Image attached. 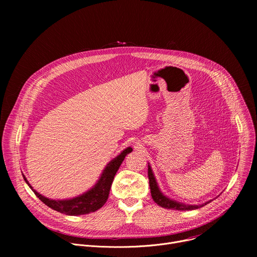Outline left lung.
<instances>
[{"label":"left lung","mask_w":257,"mask_h":257,"mask_svg":"<svg viewBox=\"0 0 257 257\" xmlns=\"http://www.w3.org/2000/svg\"><path fill=\"white\" fill-rule=\"evenodd\" d=\"M148 177H149L151 196H152L155 203H157L161 207H165L168 209H177V210H193V209L200 208L202 206L206 205L207 203H209V202H207V203L202 204V205H185L182 203H178V202H176V201L170 200L169 198L165 197L163 194L160 193L150 166H148Z\"/></svg>","instance_id":"8db88e82"}]
</instances>
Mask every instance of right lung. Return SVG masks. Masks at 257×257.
Here are the masks:
<instances>
[{"label":"right lung","instance_id":"1","mask_svg":"<svg viewBox=\"0 0 257 257\" xmlns=\"http://www.w3.org/2000/svg\"><path fill=\"white\" fill-rule=\"evenodd\" d=\"M132 151L131 148H127L126 150L121 152L117 157H115L113 160H111L109 164L105 168L102 176L98 183L94 185L90 191L87 193L81 195L79 197H76L74 199L70 200H51L48 199L40 194H38L36 191H34L32 186L27 181L26 177L24 176L25 181L28 183L31 190L34 192L36 197L39 198V200L44 202V203L49 206L50 208L56 210L61 213H65L69 215H80V214H86L89 212H93L101 208L108 199L110 192V187L113 181V178L115 174L125 159V156L129 154Z\"/></svg>","mask_w":257,"mask_h":257}]
</instances>
